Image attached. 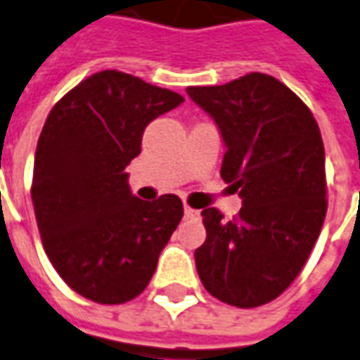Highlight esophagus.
<instances>
[{
  "label": "esophagus",
  "instance_id": "obj_1",
  "mask_svg": "<svg viewBox=\"0 0 360 360\" xmlns=\"http://www.w3.org/2000/svg\"><path fill=\"white\" fill-rule=\"evenodd\" d=\"M185 217H187V219H191V221H199L200 212L195 211V209H191L189 205H185Z\"/></svg>",
  "mask_w": 360,
  "mask_h": 360
}]
</instances>
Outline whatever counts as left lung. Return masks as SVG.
<instances>
[{"mask_svg":"<svg viewBox=\"0 0 360 360\" xmlns=\"http://www.w3.org/2000/svg\"><path fill=\"white\" fill-rule=\"evenodd\" d=\"M226 146L221 177L242 209L224 221L202 209L195 250L207 292L234 307L276 300L302 272L327 212L325 149L311 110L278 78L250 72L221 86H189Z\"/></svg>","mask_w":360,"mask_h":360,"instance_id":"1","label":"left lung"}]
</instances>
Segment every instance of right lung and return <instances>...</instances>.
<instances>
[{"label": "right lung", "mask_w": 360, "mask_h": 360, "mask_svg": "<svg viewBox=\"0 0 360 360\" xmlns=\"http://www.w3.org/2000/svg\"><path fill=\"white\" fill-rule=\"evenodd\" d=\"M183 96L102 70L53 106L39 136L31 199L41 240L68 288L90 302L126 303L148 288L183 219L177 195H131L126 167L151 120Z\"/></svg>", "instance_id": "right-lung-1"}]
</instances>
